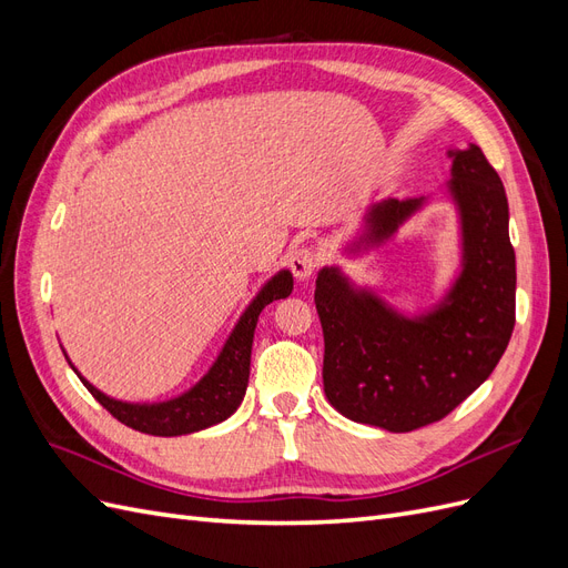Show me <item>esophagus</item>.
Masks as SVG:
<instances>
[{"mask_svg": "<svg viewBox=\"0 0 568 568\" xmlns=\"http://www.w3.org/2000/svg\"><path fill=\"white\" fill-rule=\"evenodd\" d=\"M288 265H291V270H294V277H296L298 282L311 280V274H313L315 267H317L315 251L307 248V246L296 248L294 253H291V257H288Z\"/></svg>", "mask_w": 568, "mask_h": 568, "instance_id": "1", "label": "esophagus"}]
</instances>
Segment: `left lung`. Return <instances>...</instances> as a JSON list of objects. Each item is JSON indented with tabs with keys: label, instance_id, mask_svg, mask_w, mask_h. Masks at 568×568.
Instances as JSON below:
<instances>
[{
	"label": "left lung",
	"instance_id": "obj_1",
	"mask_svg": "<svg viewBox=\"0 0 568 568\" xmlns=\"http://www.w3.org/2000/svg\"><path fill=\"white\" fill-rule=\"evenodd\" d=\"M445 194L459 222V270L428 311L405 315L338 265L317 272L324 393L343 417L393 434L443 419L484 384L507 348L517 257L500 175L476 144L450 149ZM428 196L382 199L363 215L346 255L388 244Z\"/></svg>",
	"mask_w": 568,
	"mask_h": 568
}]
</instances>
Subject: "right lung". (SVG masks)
Wrapping results in <instances>:
<instances>
[{
	"instance_id": "add662e5",
	"label": "right lung",
	"mask_w": 568,
	"mask_h": 568,
	"mask_svg": "<svg viewBox=\"0 0 568 568\" xmlns=\"http://www.w3.org/2000/svg\"><path fill=\"white\" fill-rule=\"evenodd\" d=\"M294 291V277L288 270H280L274 277H270L263 288L257 291L255 298L246 305L242 317L236 320L232 334L227 336L225 346H222L220 355L211 369L205 372L201 379L175 398L161 400V403H128L115 400L111 395L101 393L97 386H92L84 376L75 369L71 357L65 353L68 365L80 376V382L88 386V390L94 398L104 405L111 415L123 422L125 426L142 432L149 436H184L203 432L213 424L225 422L232 417L236 407L242 405L248 374H251V348H253V332L257 324V315L263 313V307L272 301L286 298Z\"/></svg>"
}]
</instances>
